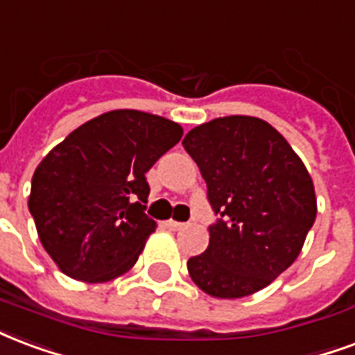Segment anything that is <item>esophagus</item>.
Here are the masks:
<instances>
[{
	"instance_id": "1",
	"label": "esophagus",
	"mask_w": 355,
	"mask_h": 355,
	"mask_svg": "<svg viewBox=\"0 0 355 355\" xmlns=\"http://www.w3.org/2000/svg\"><path fill=\"white\" fill-rule=\"evenodd\" d=\"M165 225H167L171 231H177V230H182V227H184V224H182V222H175V220H167V222H165Z\"/></svg>"
}]
</instances>
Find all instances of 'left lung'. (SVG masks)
I'll return each mask as SVG.
<instances>
[{
    "label": "left lung",
    "instance_id": "left-lung-1",
    "mask_svg": "<svg viewBox=\"0 0 355 355\" xmlns=\"http://www.w3.org/2000/svg\"><path fill=\"white\" fill-rule=\"evenodd\" d=\"M220 220L209 246L188 259L199 290L239 299L263 290L301 254L316 220L311 173L269 122L256 116L214 118L186 133Z\"/></svg>",
    "mask_w": 355,
    "mask_h": 355
}]
</instances>
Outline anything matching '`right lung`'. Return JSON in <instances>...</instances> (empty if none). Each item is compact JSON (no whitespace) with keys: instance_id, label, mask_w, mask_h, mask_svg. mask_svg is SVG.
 <instances>
[{"instance_id":"obj_1","label":"right lung","mask_w":355,"mask_h":355,"mask_svg":"<svg viewBox=\"0 0 355 355\" xmlns=\"http://www.w3.org/2000/svg\"><path fill=\"white\" fill-rule=\"evenodd\" d=\"M182 133L164 116L118 109L78 125L43 157L28 207L60 271L88 284L130 271L156 231L144 214V175Z\"/></svg>"}]
</instances>
